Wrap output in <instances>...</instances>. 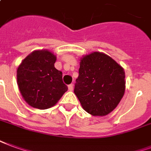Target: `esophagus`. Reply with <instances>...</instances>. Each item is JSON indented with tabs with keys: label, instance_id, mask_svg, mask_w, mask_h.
<instances>
[{
	"label": "esophagus",
	"instance_id": "obj_1",
	"mask_svg": "<svg viewBox=\"0 0 151 151\" xmlns=\"http://www.w3.org/2000/svg\"><path fill=\"white\" fill-rule=\"evenodd\" d=\"M73 84H70V85H69V86H68V89H69V90H70V91H72L73 90Z\"/></svg>",
	"mask_w": 151,
	"mask_h": 151
}]
</instances>
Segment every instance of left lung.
<instances>
[{
	"mask_svg": "<svg viewBox=\"0 0 151 151\" xmlns=\"http://www.w3.org/2000/svg\"><path fill=\"white\" fill-rule=\"evenodd\" d=\"M74 93L82 108L93 116L112 112L125 93L123 68L110 56L93 52L80 61Z\"/></svg>",
	"mask_w": 151,
	"mask_h": 151,
	"instance_id": "1",
	"label": "left lung"
}]
</instances>
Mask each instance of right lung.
<instances>
[{"label": "right lung", "mask_w": 151, "mask_h": 151, "mask_svg": "<svg viewBox=\"0 0 151 151\" xmlns=\"http://www.w3.org/2000/svg\"><path fill=\"white\" fill-rule=\"evenodd\" d=\"M56 56L46 50H35L17 68V85L24 100L33 108L53 106L68 90L62 73L54 67Z\"/></svg>", "instance_id": "1"}]
</instances>
